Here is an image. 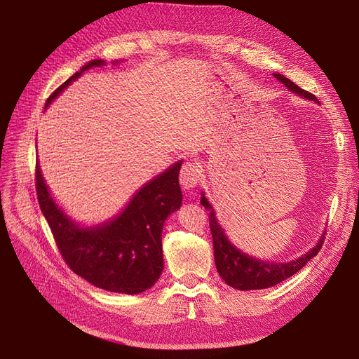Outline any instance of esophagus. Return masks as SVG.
I'll return each mask as SVG.
<instances>
[{"label": "esophagus", "instance_id": "1", "mask_svg": "<svg viewBox=\"0 0 359 359\" xmlns=\"http://www.w3.org/2000/svg\"><path fill=\"white\" fill-rule=\"evenodd\" d=\"M202 178V169L194 162H185L180 172V181L184 189H193L201 182Z\"/></svg>", "mask_w": 359, "mask_h": 359}]
</instances>
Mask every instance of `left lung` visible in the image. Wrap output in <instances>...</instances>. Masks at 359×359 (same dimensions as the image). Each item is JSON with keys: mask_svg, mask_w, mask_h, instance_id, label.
<instances>
[{"mask_svg": "<svg viewBox=\"0 0 359 359\" xmlns=\"http://www.w3.org/2000/svg\"><path fill=\"white\" fill-rule=\"evenodd\" d=\"M275 77L287 86V88L295 93H299L307 100L318 101L316 96L303 90L300 86L291 81L290 79L275 74ZM201 203L208 209L209 217V226H211V234L214 242V257H215V266L219 276L227 282V285L248 291V290H264L276 285V283L291 278L294 273H297L300 269H303L311 259L323 248V243L325 241V234L313 250L300 257L299 259H294L290 263H270V262H259L250 255H245L239 250L227 241L224 231L217 222L215 214L212 206L208 203L206 197L202 194Z\"/></svg>", "mask_w": 359, "mask_h": 359, "instance_id": "1", "label": "left lung"}]
</instances>
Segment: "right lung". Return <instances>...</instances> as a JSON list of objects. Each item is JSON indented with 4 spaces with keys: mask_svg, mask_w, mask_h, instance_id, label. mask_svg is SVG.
Instances as JSON below:
<instances>
[{
    "mask_svg": "<svg viewBox=\"0 0 359 359\" xmlns=\"http://www.w3.org/2000/svg\"><path fill=\"white\" fill-rule=\"evenodd\" d=\"M100 65H104V60L96 59L84 65L47 97L46 107L83 71ZM180 169L181 162L142 187L116 219L89 230L74 224L57 208L36 162V199L62 258L74 273L111 292L140 294L151 288L163 271L165 219L182 201Z\"/></svg>",
    "mask_w": 359,
    "mask_h": 359,
    "instance_id": "right-lung-1",
    "label": "right lung"
}]
</instances>
